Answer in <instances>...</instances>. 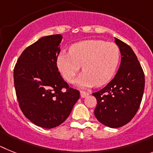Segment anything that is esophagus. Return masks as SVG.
<instances>
[{
  "label": "esophagus",
  "mask_w": 153,
  "mask_h": 153,
  "mask_svg": "<svg viewBox=\"0 0 153 153\" xmlns=\"http://www.w3.org/2000/svg\"><path fill=\"white\" fill-rule=\"evenodd\" d=\"M80 95H81V97H82V98H85V97H87L88 95H89V94H88V92H86V91H80Z\"/></svg>",
  "instance_id": "esophagus-1"
}]
</instances>
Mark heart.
Returning a JSON list of instances; mask_svg holds the SVG:
<instances>
[{
	"instance_id": "b5f03b06",
	"label": "heart",
	"mask_w": 153,
	"mask_h": 153,
	"mask_svg": "<svg viewBox=\"0 0 153 153\" xmlns=\"http://www.w3.org/2000/svg\"><path fill=\"white\" fill-rule=\"evenodd\" d=\"M120 56V49L114 42L86 40L71 45L69 53H60L57 65L67 82H72L82 66L84 72L77 83L86 87L101 86L113 78Z\"/></svg>"
}]
</instances>
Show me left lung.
I'll use <instances>...</instances> for the list:
<instances>
[{"mask_svg": "<svg viewBox=\"0 0 153 153\" xmlns=\"http://www.w3.org/2000/svg\"><path fill=\"white\" fill-rule=\"evenodd\" d=\"M122 59L115 78L100 91L92 93L96 98V119L110 128L125 126L135 116L140 106L145 88V75L132 49L115 38Z\"/></svg>", "mask_w": 153, "mask_h": 153, "instance_id": "1", "label": "left lung"}]
</instances>
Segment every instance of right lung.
Wrapping results in <instances>:
<instances>
[{"mask_svg":"<svg viewBox=\"0 0 153 153\" xmlns=\"http://www.w3.org/2000/svg\"><path fill=\"white\" fill-rule=\"evenodd\" d=\"M61 34L40 38L24 50L14 69L19 107L36 126L52 128L66 120L80 97L64 81L57 67Z\"/></svg>","mask_w":153,"mask_h":153,"instance_id":"1","label":"right lung"}]
</instances>
